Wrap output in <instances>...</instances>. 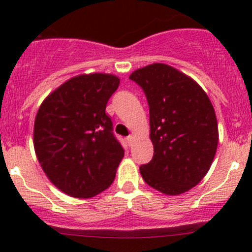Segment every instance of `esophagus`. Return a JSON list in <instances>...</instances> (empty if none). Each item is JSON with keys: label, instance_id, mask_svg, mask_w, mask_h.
Wrapping results in <instances>:
<instances>
[{"label": "esophagus", "instance_id": "esophagus-1", "mask_svg": "<svg viewBox=\"0 0 252 252\" xmlns=\"http://www.w3.org/2000/svg\"><path fill=\"white\" fill-rule=\"evenodd\" d=\"M134 139H135V138H134V135H129L128 138H126V141H128L129 145H131L134 142Z\"/></svg>", "mask_w": 252, "mask_h": 252}]
</instances>
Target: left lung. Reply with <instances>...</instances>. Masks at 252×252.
<instances>
[{
  "instance_id": "left-lung-1",
  "label": "left lung",
  "mask_w": 252,
  "mask_h": 252,
  "mask_svg": "<svg viewBox=\"0 0 252 252\" xmlns=\"http://www.w3.org/2000/svg\"><path fill=\"white\" fill-rule=\"evenodd\" d=\"M129 79L141 86L150 107L154 157L140 167L147 185L179 195L207 174L218 145L215 108L201 86L164 63L134 70Z\"/></svg>"
}]
</instances>
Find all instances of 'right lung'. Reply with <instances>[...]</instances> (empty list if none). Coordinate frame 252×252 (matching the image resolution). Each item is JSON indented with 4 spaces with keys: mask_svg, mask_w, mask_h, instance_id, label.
<instances>
[{
    "mask_svg": "<svg viewBox=\"0 0 252 252\" xmlns=\"http://www.w3.org/2000/svg\"><path fill=\"white\" fill-rule=\"evenodd\" d=\"M119 78L91 73L70 78L50 94L35 117L34 149L55 187L89 199L111 187L124 150L106 114Z\"/></svg>",
    "mask_w": 252,
    "mask_h": 252,
    "instance_id": "right-lung-1",
    "label": "right lung"
}]
</instances>
